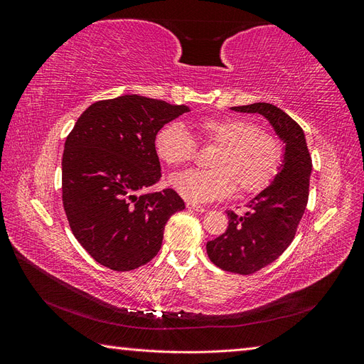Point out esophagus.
<instances>
[{"label":"esophagus","mask_w":364,"mask_h":364,"mask_svg":"<svg viewBox=\"0 0 364 364\" xmlns=\"http://www.w3.org/2000/svg\"><path fill=\"white\" fill-rule=\"evenodd\" d=\"M186 208L191 209V211H196V213H205V211H206L205 206L196 205V203H186Z\"/></svg>","instance_id":"esophagus-1"}]
</instances>
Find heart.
Segmentation results:
<instances>
[{"label":"heart","instance_id":"obj_1","mask_svg":"<svg viewBox=\"0 0 364 364\" xmlns=\"http://www.w3.org/2000/svg\"><path fill=\"white\" fill-rule=\"evenodd\" d=\"M203 144L217 146L211 170H188L170 179L173 188L186 200L208 203L223 200L238 190L258 193L277 178L284 161L281 139L240 117L205 118L197 123ZM155 153L167 165H183L196 155V139L179 121L164 124L153 141Z\"/></svg>","mask_w":364,"mask_h":364}]
</instances>
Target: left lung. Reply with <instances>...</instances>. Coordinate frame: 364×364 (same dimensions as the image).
<instances>
[{
  "mask_svg": "<svg viewBox=\"0 0 364 364\" xmlns=\"http://www.w3.org/2000/svg\"><path fill=\"white\" fill-rule=\"evenodd\" d=\"M230 109L266 117L285 144L274 181L250 200L245 215L228 211L226 232L206 243L208 257L217 267L250 274L281 257L293 241L308 203L313 164L302 127L279 107L253 103Z\"/></svg>",
  "mask_w": 364,
  "mask_h": 364,
  "instance_id": "obj_1",
  "label": "left lung"
}]
</instances>
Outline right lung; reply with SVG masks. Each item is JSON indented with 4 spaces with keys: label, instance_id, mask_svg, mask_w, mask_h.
Masks as SVG:
<instances>
[{
    "label": "right lung",
    "instance_id": "right-lung-1",
    "mask_svg": "<svg viewBox=\"0 0 364 364\" xmlns=\"http://www.w3.org/2000/svg\"><path fill=\"white\" fill-rule=\"evenodd\" d=\"M136 94L91 105L65 141L62 202L77 241L102 266L129 272L156 257L168 218L185 209L161 179L156 132L188 112Z\"/></svg>",
    "mask_w": 364,
    "mask_h": 364
}]
</instances>
